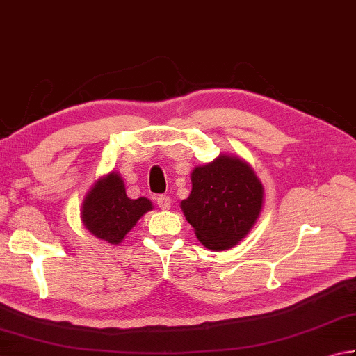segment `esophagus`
I'll return each mask as SVG.
<instances>
[{
  "label": "esophagus",
  "mask_w": 356,
  "mask_h": 356,
  "mask_svg": "<svg viewBox=\"0 0 356 356\" xmlns=\"http://www.w3.org/2000/svg\"><path fill=\"white\" fill-rule=\"evenodd\" d=\"M157 205L160 207L161 210H168L171 207V200H170V196L166 195H160L157 196Z\"/></svg>",
  "instance_id": "esophagus-1"
}]
</instances>
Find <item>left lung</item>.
I'll use <instances>...</instances> for the list:
<instances>
[{"label": "left lung", "instance_id": "1", "mask_svg": "<svg viewBox=\"0 0 356 356\" xmlns=\"http://www.w3.org/2000/svg\"><path fill=\"white\" fill-rule=\"evenodd\" d=\"M182 210L207 249L225 250L254 227L263 207V186L245 161L219 156L195 168Z\"/></svg>", "mask_w": 356, "mask_h": 356}]
</instances>
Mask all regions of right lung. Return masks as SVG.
<instances>
[{"mask_svg": "<svg viewBox=\"0 0 356 356\" xmlns=\"http://www.w3.org/2000/svg\"><path fill=\"white\" fill-rule=\"evenodd\" d=\"M149 210L151 200L129 199L121 177L111 172L99 179L83 199L82 221L96 238L116 245Z\"/></svg>", "mask_w": 356, "mask_h": 356, "instance_id": "obj_1", "label": "right lung"}]
</instances>
